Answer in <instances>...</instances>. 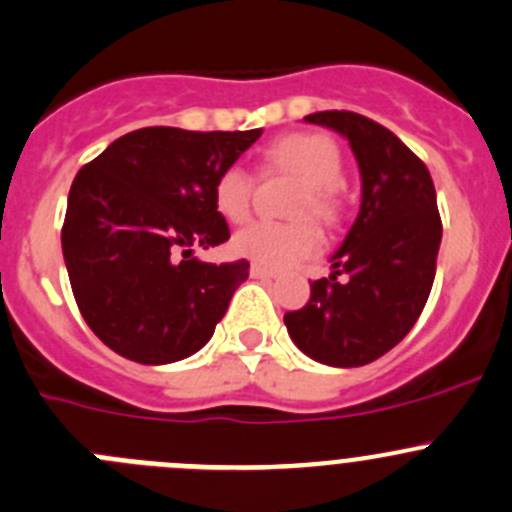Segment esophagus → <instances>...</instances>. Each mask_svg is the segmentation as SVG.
Instances as JSON below:
<instances>
[{
  "label": "esophagus",
  "instance_id": "obj_1",
  "mask_svg": "<svg viewBox=\"0 0 512 512\" xmlns=\"http://www.w3.org/2000/svg\"><path fill=\"white\" fill-rule=\"evenodd\" d=\"M250 275L255 277V280H275V277H277L275 272L267 270V267H262V265H252Z\"/></svg>",
  "mask_w": 512,
  "mask_h": 512
}]
</instances>
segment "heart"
I'll use <instances>...</instances> for the list:
<instances>
[{
  "label": "heart",
  "instance_id": "1",
  "mask_svg": "<svg viewBox=\"0 0 512 512\" xmlns=\"http://www.w3.org/2000/svg\"><path fill=\"white\" fill-rule=\"evenodd\" d=\"M267 167L285 170L305 185L297 200V215H315L330 222L335 217L332 190L342 180V160L332 140L322 135H290L275 142L265 155ZM252 177L242 167L232 165L220 172L215 182V207L225 220L242 222L250 212ZM322 245V235L310 220L252 222L232 237L235 255L252 260L270 270H285L315 255Z\"/></svg>",
  "mask_w": 512,
  "mask_h": 512
}]
</instances>
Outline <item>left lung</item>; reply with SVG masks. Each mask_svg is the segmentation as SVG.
<instances>
[{
    "label": "left lung",
    "instance_id": "obj_1",
    "mask_svg": "<svg viewBox=\"0 0 512 512\" xmlns=\"http://www.w3.org/2000/svg\"><path fill=\"white\" fill-rule=\"evenodd\" d=\"M305 122L347 140L360 170V212L330 257V280L312 282L307 305L287 312L285 325L315 362L360 367L393 350L428 302L443 240L433 177L393 132L362 114L332 109Z\"/></svg>",
    "mask_w": 512,
    "mask_h": 512
}]
</instances>
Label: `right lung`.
Here are the masks:
<instances>
[{"label":"right lung","instance_id":"1","mask_svg":"<svg viewBox=\"0 0 512 512\" xmlns=\"http://www.w3.org/2000/svg\"><path fill=\"white\" fill-rule=\"evenodd\" d=\"M260 135L145 127L77 172L64 265L79 312L117 355L167 365L210 342L250 262L212 265L192 247L230 240L215 182Z\"/></svg>","mask_w":512,"mask_h":512}]
</instances>
